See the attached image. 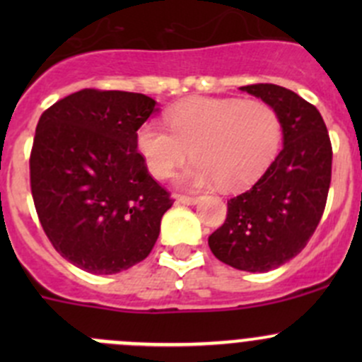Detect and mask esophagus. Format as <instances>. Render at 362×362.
Listing matches in <instances>:
<instances>
[{
  "mask_svg": "<svg viewBox=\"0 0 362 362\" xmlns=\"http://www.w3.org/2000/svg\"><path fill=\"white\" fill-rule=\"evenodd\" d=\"M175 199H177L178 203H184V204H194L198 203V196H185V194H177L175 196Z\"/></svg>",
  "mask_w": 362,
  "mask_h": 362,
  "instance_id": "obj_1",
  "label": "esophagus"
}]
</instances>
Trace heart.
Here are the masks:
<instances>
[{"mask_svg": "<svg viewBox=\"0 0 362 362\" xmlns=\"http://www.w3.org/2000/svg\"><path fill=\"white\" fill-rule=\"evenodd\" d=\"M166 126L141 124L136 148L158 180L194 156L178 177L185 187H249L272 166L284 136L279 112L262 100L187 98L166 112Z\"/></svg>", "mask_w": 362, "mask_h": 362, "instance_id": "heart-1", "label": "heart"}]
</instances>
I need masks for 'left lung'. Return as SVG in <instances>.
Returning <instances> with one entry per match:
<instances>
[{"mask_svg": "<svg viewBox=\"0 0 362 362\" xmlns=\"http://www.w3.org/2000/svg\"><path fill=\"white\" fill-rule=\"evenodd\" d=\"M240 89L279 112L284 148L250 189L229 199L224 224L208 245L224 264L269 272L296 257L315 233L329 192L333 147L320 112L293 90L275 83Z\"/></svg>", "mask_w": 362, "mask_h": 362, "instance_id": "8db88e82", "label": "left lung"}]
</instances>
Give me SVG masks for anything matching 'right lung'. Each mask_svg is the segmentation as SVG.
Wrapping results in <instances>:
<instances>
[{"mask_svg":"<svg viewBox=\"0 0 362 362\" xmlns=\"http://www.w3.org/2000/svg\"><path fill=\"white\" fill-rule=\"evenodd\" d=\"M156 101L126 90L82 89L42 113L29 158L40 224L83 272L113 275L154 249L173 204L136 148Z\"/></svg>","mask_w":362,"mask_h":362,"instance_id":"add662e5","label":"right lung"}]
</instances>
